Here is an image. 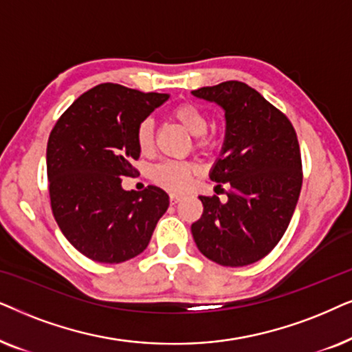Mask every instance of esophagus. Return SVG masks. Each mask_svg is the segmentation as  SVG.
<instances>
[{"mask_svg":"<svg viewBox=\"0 0 352 352\" xmlns=\"http://www.w3.org/2000/svg\"><path fill=\"white\" fill-rule=\"evenodd\" d=\"M168 198H170V204H177L182 198H184V196L177 195V193H170V196H168Z\"/></svg>","mask_w":352,"mask_h":352,"instance_id":"obj_1","label":"esophagus"}]
</instances>
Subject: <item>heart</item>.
<instances>
[{
    "mask_svg": "<svg viewBox=\"0 0 352 352\" xmlns=\"http://www.w3.org/2000/svg\"><path fill=\"white\" fill-rule=\"evenodd\" d=\"M172 117L188 132L191 137H203L208 130V119L203 111L193 104H180L172 111ZM137 142L143 153H148L154 143V125L151 119H144L138 125ZM196 166L191 162L164 161L153 168L151 177L157 185L172 191H184L190 185Z\"/></svg>",
    "mask_w": 352,
    "mask_h": 352,
    "instance_id": "obj_1",
    "label": "heart"
}]
</instances>
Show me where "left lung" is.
Returning <instances> with one entry per match:
<instances>
[{
	"mask_svg": "<svg viewBox=\"0 0 352 352\" xmlns=\"http://www.w3.org/2000/svg\"><path fill=\"white\" fill-rule=\"evenodd\" d=\"M191 95L223 109V146L209 177L230 186L225 204L217 196H199L204 210L191 225L195 243L220 265L254 264L282 240L296 209L302 185L296 132L287 116L243 82Z\"/></svg>",
	"mask_w": 352,
	"mask_h": 352,
	"instance_id": "1",
	"label": "left lung"
}]
</instances>
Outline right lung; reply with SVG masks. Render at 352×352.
<instances>
[{
  "label": "right lung",
  "instance_id": "1",
  "mask_svg": "<svg viewBox=\"0 0 352 352\" xmlns=\"http://www.w3.org/2000/svg\"><path fill=\"white\" fill-rule=\"evenodd\" d=\"M167 100V93L101 83L78 96L51 130V209L63 235L88 259L119 264L138 256L168 208L159 186L142 193L122 188L142 151L138 125Z\"/></svg>",
  "mask_w": 352,
  "mask_h": 352
}]
</instances>
